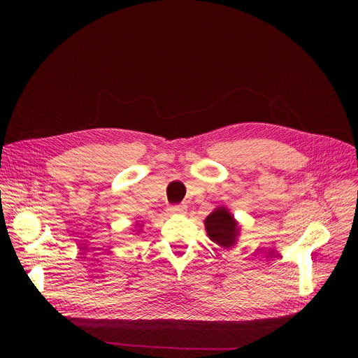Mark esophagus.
<instances>
[{"label": "esophagus", "instance_id": "esophagus-1", "mask_svg": "<svg viewBox=\"0 0 358 358\" xmlns=\"http://www.w3.org/2000/svg\"><path fill=\"white\" fill-rule=\"evenodd\" d=\"M169 213L171 215H182L187 212V206L185 204H177V206H171V208H168Z\"/></svg>", "mask_w": 358, "mask_h": 358}]
</instances>
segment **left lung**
<instances>
[{
	"instance_id": "8db88e82",
	"label": "left lung",
	"mask_w": 358,
	"mask_h": 358,
	"mask_svg": "<svg viewBox=\"0 0 358 358\" xmlns=\"http://www.w3.org/2000/svg\"><path fill=\"white\" fill-rule=\"evenodd\" d=\"M204 228L210 241L223 250L234 248L241 235V227L234 215L224 206L217 208L204 219Z\"/></svg>"
}]
</instances>
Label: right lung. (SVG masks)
<instances>
[{
	"label": "right lung",
	"mask_w": 358,
	"mask_h": 358,
	"mask_svg": "<svg viewBox=\"0 0 358 358\" xmlns=\"http://www.w3.org/2000/svg\"><path fill=\"white\" fill-rule=\"evenodd\" d=\"M136 224V227H139V228H142V223H135ZM139 232H141V229H138Z\"/></svg>",
	"instance_id": "1"
}]
</instances>
